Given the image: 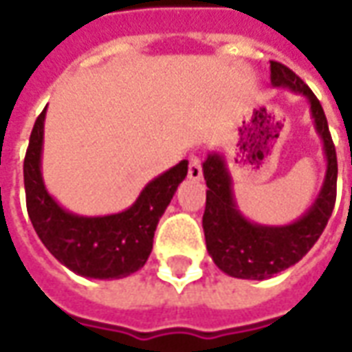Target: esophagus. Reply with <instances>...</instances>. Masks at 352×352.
Wrapping results in <instances>:
<instances>
[{
    "label": "esophagus",
    "instance_id": "esophagus-1",
    "mask_svg": "<svg viewBox=\"0 0 352 352\" xmlns=\"http://www.w3.org/2000/svg\"><path fill=\"white\" fill-rule=\"evenodd\" d=\"M204 175V171H201V158L196 156V154H192L190 158H188V177L194 179V181H199Z\"/></svg>",
    "mask_w": 352,
    "mask_h": 352
}]
</instances>
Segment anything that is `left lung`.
<instances>
[{
  "mask_svg": "<svg viewBox=\"0 0 352 352\" xmlns=\"http://www.w3.org/2000/svg\"><path fill=\"white\" fill-rule=\"evenodd\" d=\"M270 69L273 87L290 88L292 92L303 94L309 101L315 128L324 145L326 177L315 204L302 219L287 226H260L239 213L224 158L217 153L207 156L204 162L207 183L204 234L207 251L219 270L237 279H270L300 262L324 232L336 206L338 158L322 105L311 88L287 65L272 62Z\"/></svg>",
  "mask_w": 352,
  "mask_h": 352,
  "instance_id": "1",
  "label": "left lung"
}]
</instances>
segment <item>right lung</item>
I'll use <instances>...</instances> for the list:
<instances>
[{
	"instance_id": "add662e5",
	"label": "right lung",
	"mask_w": 352,
	"mask_h": 352,
	"mask_svg": "<svg viewBox=\"0 0 352 352\" xmlns=\"http://www.w3.org/2000/svg\"><path fill=\"white\" fill-rule=\"evenodd\" d=\"M43 128L45 111L35 120L24 158L28 214L43 245L73 273L90 279H122L141 270L153 251L158 221L188 173V162L153 179L122 213L80 217L58 206L45 188Z\"/></svg>"
}]
</instances>
